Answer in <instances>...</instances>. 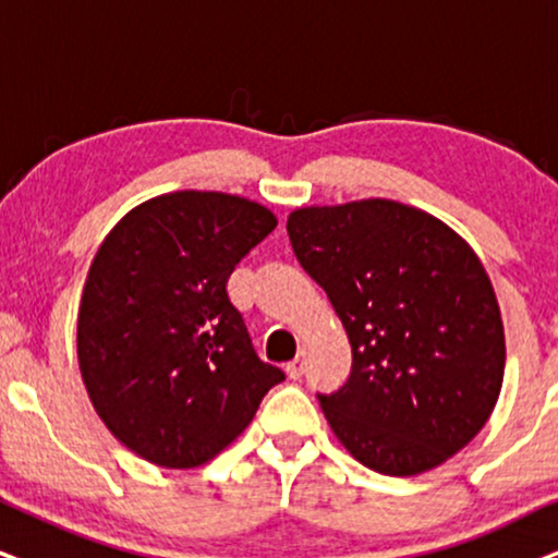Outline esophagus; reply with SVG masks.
Wrapping results in <instances>:
<instances>
[{
	"instance_id": "esophagus-1",
	"label": "esophagus",
	"mask_w": 558,
	"mask_h": 558,
	"mask_svg": "<svg viewBox=\"0 0 558 558\" xmlns=\"http://www.w3.org/2000/svg\"><path fill=\"white\" fill-rule=\"evenodd\" d=\"M303 368H306V352H299V355H295V361H291L286 365V371H288V376H291L293 380H299L301 376H303Z\"/></svg>"
}]
</instances>
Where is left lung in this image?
Masks as SVG:
<instances>
[{
  "mask_svg": "<svg viewBox=\"0 0 558 558\" xmlns=\"http://www.w3.org/2000/svg\"><path fill=\"white\" fill-rule=\"evenodd\" d=\"M288 236L352 348L348 380L316 393L342 446L389 476L469 446L505 376L495 288L474 250L435 216L380 197L293 210Z\"/></svg>",
  "mask_w": 558,
  "mask_h": 558,
  "instance_id": "obj_1",
  "label": "left lung"
}]
</instances>
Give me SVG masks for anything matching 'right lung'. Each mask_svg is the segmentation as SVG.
<instances>
[{
	"mask_svg": "<svg viewBox=\"0 0 558 558\" xmlns=\"http://www.w3.org/2000/svg\"><path fill=\"white\" fill-rule=\"evenodd\" d=\"M278 227L259 203L182 190L110 231L84 283L76 355L100 420L165 469L221 453L286 373L259 361L229 275Z\"/></svg>",
	"mask_w": 558,
	"mask_h": 558,
	"instance_id": "add662e5",
	"label": "right lung"
}]
</instances>
